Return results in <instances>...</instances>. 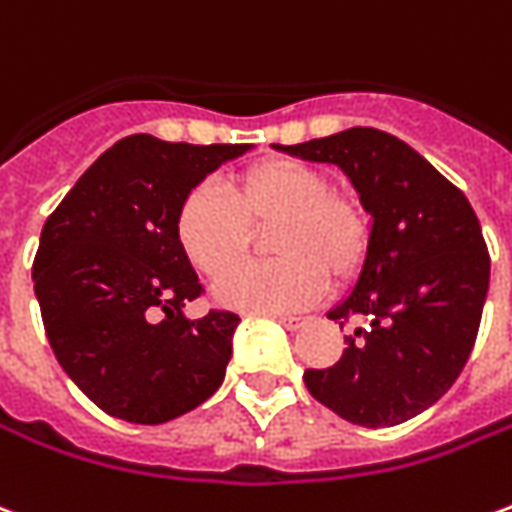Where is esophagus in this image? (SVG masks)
<instances>
[{
  "mask_svg": "<svg viewBox=\"0 0 512 512\" xmlns=\"http://www.w3.org/2000/svg\"><path fill=\"white\" fill-rule=\"evenodd\" d=\"M282 327H288V330H299V327H305L307 316H277Z\"/></svg>",
  "mask_w": 512,
  "mask_h": 512,
  "instance_id": "obj_1",
  "label": "esophagus"
}]
</instances>
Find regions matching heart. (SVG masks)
I'll use <instances>...</instances> for the list:
<instances>
[{
  "label": "heart",
  "mask_w": 512,
  "mask_h": 512,
  "mask_svg": "<svg viewBox=\"0 0 512 512\" xmlns=\"http://www.w3.org/2000/svg\"><path fill=\"white\" fill-rule=\"evenodd\" d=\"M268 226L272 230L267 229ZM267 229L271 264L236 269L216 288L224 305L280 313L313 302L324 277L349 280L368 249V219L355 199L299 160H260L219 188H194L177 210V241L205 277H223Z\"/></svg>",
  "instance_id": "1"
}]
</instances>
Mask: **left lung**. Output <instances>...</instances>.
I'll return each mask as SVG.
<instances>
[{
  "label": "left lung",
  "instance_id": "left-lung-1",
  "mask_svg": "<svg viewBox=\"0 0 512 512\" xmlns=\"http://www.w3.org/2000/svg\"><path fill=\"white\" fill-rule=\"evenodd\" d=\"M341 166L371 213L363 271L327 316L355 324L330 368H307L310 396L360 427H393L435 405L480 330L491 257L463 191L413 146L374 127L277 146Z\"/></svg>",
  "mask_w": 512,
  "mask_h": 512
}]
</instances>
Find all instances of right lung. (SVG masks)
Instances as JSON below:
<instances>
[{"instance_id":"add662e5","label":"right lung","mask_w":512,"mask_h":512,"mask_svg":"<svg viewBox=\"0 0 512 512\" xmlns=\"http://www.w3.org/2000/svg\"><path fill=\"white\" fill-rule=\"evenodd\" d=\"M246 149L121 138L46 219L32 260L46 338L107 416L163 424L224 380L241 318L219 307L194 321L182 316L205 288L177 241V210Z\"/></svg>"}]
</instances>
